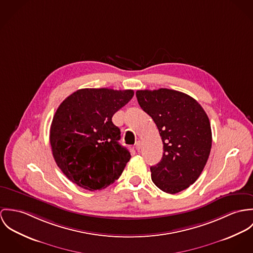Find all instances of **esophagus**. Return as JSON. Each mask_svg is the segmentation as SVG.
I'll use <instances>...</instances> for the list:
<instances>
[{"mask_svg": "<svg viewBox=\"0 0 253 253\" xmlns=\"http://www.w3.org/2000/svg\"><path fill=\"white\" fill-rule=\"evenodd\" d=\"M141 145H142V142H141L140 140H138V141L136 142V145H135V146H136V149H137V150H140V148H141Z\"/></svg>", "mask_w": 253, "mask_h": 253, "instance_id": "obj_1", "label": "esophagus"}]
</instances>
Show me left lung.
<instances>
[{
    "label": "left lung",
    "mask_w": 253,
    "mask_h": 253,
    "mask_svg": "<svg viewBox=\"0 0 253 253\" xmlns=\"http://www.w3.org/2000/svg\"><path fill=\"white\" fill-rule=\"evenodd\" d=\"M136 96L163 141L162 159L150 167L151 179L162 191L178 193L196 181L210 156L209 117L195 99L179 91L138 90Z\"/></svg>",
    "instance_id": "1"
}]
</instances>
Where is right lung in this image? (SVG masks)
Masks as SVG:
<instances>
[{"mask_svg": "<svg viewBox=\"0 0 253 253\" xmlns=\"http://www.w3.org/2000/svg\"><path fill=\"white\" fill-rule=\"evenodd\" d=\"M134 96L133 90L84 88L57 109L49 140L57 166L80 187L101 190L119 178L131 154L119 144L113 114Z\"/></svg>", "mask_w": 253, "mask_h": 253, "instance_id": "obj_1", "label": "right lung"}]
</instances>
